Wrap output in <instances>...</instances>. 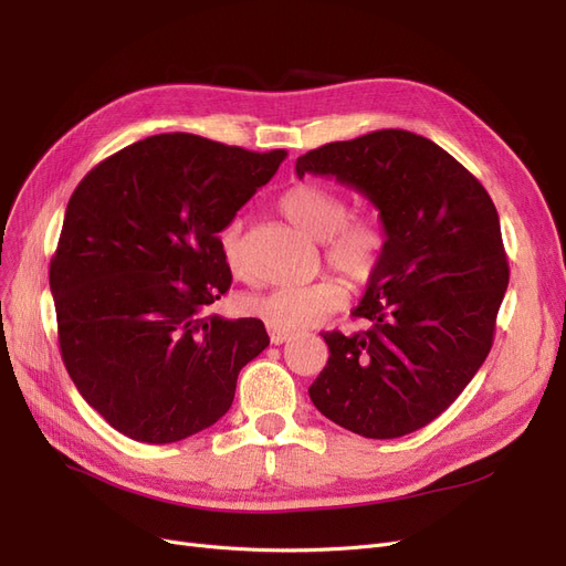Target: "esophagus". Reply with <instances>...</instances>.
<instances>
[{"instance_id":"esophagus-1","label":"esophagus","mask_w":566,"mask_h":566,"mask_svg":"<svg viewBox=\"0 0 566 566\" xmlns=\"http://www.w3.org/2000/svg\"><path fill=\"white\" fill-rule=\"evenodd\" d=\"M290 337V333H281V331H273V328H269V339H271V345H283V342H287Z\"/></svg>"}]
</instances>
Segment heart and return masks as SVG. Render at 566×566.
Instances as JSON below:
<instances>
[{
    "label": "heart",
    "mask_w": 566,
    "mask_h": 566,
    "mask_svg": "<svg viewBox=\"0 0 566 566\" xmlns=\"http://www.w3.org/2000/svg\"><path fill=\"white\" fill-rule=\"evenodd\" d=\"M279 210L290 224L323 243L325 262L354 283H366L380 266L387 235L378 219L366 212L349 214L345 196L316 181L290 186L279 198ZM219 252L233 276H243L241 221H229L219 233ZM347 300L337 279L271 287L248 300V312L269 328L300 333L333 316Z\"/></svg>",
    "instance_id": "1"
}]
</instances>
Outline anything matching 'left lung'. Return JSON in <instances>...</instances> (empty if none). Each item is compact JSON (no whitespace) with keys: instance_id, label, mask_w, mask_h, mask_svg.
Listing matches in <instances>:
<instances>
[{"instance_id":"obj_1","label":"left lung","mask_w":566,"mask_h":566,"mask_svg":"<svg viewBox=\"0 0 566 566\" xmlns=\"http://www.w3.org/2000/svg\"><path fill=\"white\" fill-rule=\"evenodd\" d=\"M295 169L364 193L387 235L352 312L368 328L323 333L331 356L310 397L354 434L416 432L458 399L491 352L510 281L495 205L453 156L406 129L325 144Z\"/></svg>"}]
</instances>
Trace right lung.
I'll return each instance as SVG.
<instances>
[{
  "label": "right lung",
  "mask_w": 566,
  "mask_h": 566,
  "mask_svg": "<svg viewBox=\"0 0 566 566\" xmlns=\"http://www.w3.org/2000/svg\"><path fill=\"white\" fill-rule=\"evenodd\" d=\"M285 156L156 134L77 184L49 285L67 375L117 432L144 443L198 434L269 347L260 318L208 310L231 287L219 231Z\"/></svg>",
  "instance_id": "right-lung-1"
}]
</instances>
